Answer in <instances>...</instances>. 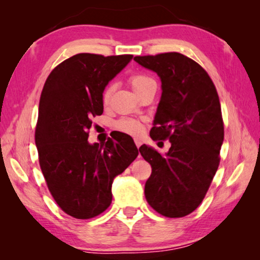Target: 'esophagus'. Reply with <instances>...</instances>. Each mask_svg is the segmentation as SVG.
Returning a JSON list of instances; mask_svg holds the SVG:
<instances>
[{"mask_svg": "<svg viewBox=\"0 0 260 260\" xmlns=\"http://www.w3.org/2000/svg\"><path fill=\"white\" fill-rule=\"evenodd\" d=\"M134 142L136 144V147L140 148L141 144H142V141H141V139H134Z\"/></svg>", "mask_w": 260, "mask_h": 260, "instance_id": "34e87169", "label": "esophagus"}]
</instances>
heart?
I'll return each mask as SVG.
<instances>
[{
    "mask_svg": "<svg viewBox=\"0 0 260 260\" xmlns=\"http://www.w3.org/2000/svg\"><path fill=\"white\" fill-rule=\"evenodd\" d=\"M149 81H152V79L150 77L146 76V74H133L128 79L129 85L133 88L134 91L136 94L142 89V87L148 83ZM112 94V86H108L105 89L103 90L102 94V102L103 104H108L110 98H111ZM116 128L118 131L122 132V133L126 134H131V135H139L143 132V122L140 121L138 119H133V118H128V117H124L121 119L118 120L116 122Z\"/></svg>",
    "mask_w": 260,
    "mask_h": 260,
    "instance_id": "obj_1",
    "label": "heart"
}]
</instances>
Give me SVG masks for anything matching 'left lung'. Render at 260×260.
<instances>
[{
    "instance_id": "8db88e82",
    "label": "left lung",
    "mask_w": 260,
    "mask_h": 260,
    "mask_svg": "<svg viewBox=\"0 0 260 260\" xmlns=\"http://www.w3.org/2000/svg\"><path fill=\"white\" fill-rule=\"evenodd\" d=\"M161 80L150 136L169 140L165 156L146 144L140 153L152 172L144 187L149 205L167 218H181L199 208L220 162L223 121L219 96L208 72L179 52L135 56Z\"/></svg>"
}]
</instances>
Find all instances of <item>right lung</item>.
Wrapping results in <instances>:
<instances>
[{
    "label": "right lung",
    "mask_w": 260,
    "mask_h": 260,
    "mask_svg": "<svg viewBox=\"0 0 260 260\" xmlns=\"http://www.w3.org/2000/svg\"><path fill=\"white\" fill-rule=\"evenodd\" d=\"M132 58L77 54L57 65L43 86L35 128L39 162L51 196L73 218L104 212L113 179L139 155L133 139L120 132L103 144L88 142L91 118L103 113L105 86Z\"/></svg>",
    "instance_id": "1"
}]
</instances>
